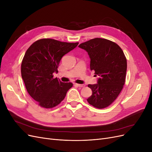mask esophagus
<instances>
[{
  "instance_id": "34e87169",
  "label": "esophagus",
  "mask_w": 152,
  "mask_h": 152,
  "mask_svg": "<svg viewBox=\"0 0 152 152\" xmlns=\"http://www.w3.org/2000/svg\"><path fill=\"white\" fill-rule=\"evenodd\" d=\"M76 86L78 87H83L85 86L84 84H76Z\"/></svg>"
}]
</instances>
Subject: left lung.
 <instances>
[{
  "label": "left lung",
  "mask_w": 152,
  "mask_h": 152,
  "mask_svg": "<svg viewBox=\"0 0 152 152\" xmlns=\"http://www.w3.org/2000/svg\"><path fill=\"white\" fill-rule=\"evenodd\" d=\"M79 47L86 50L91 59V70L98 75V84H89L92 95L87 101L94 107L104 108L111 104L125 84L127 59L122 49L111 40L91 39Z\"/></svg>",
  "instance_id": "left-lung-1"
}]
</instances>
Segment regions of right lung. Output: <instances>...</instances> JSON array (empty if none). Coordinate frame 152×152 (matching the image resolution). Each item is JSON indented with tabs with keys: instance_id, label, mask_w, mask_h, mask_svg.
Instances as JSON below:
<instances>
[{
	"instance_id": "1",
	"label": "right lung",
	"mask_w": 152,
	"mask_h": 152,
	"mask_svg": "<svg viewBox=\"0 0 152 152\" xmlns=\"http://www.w3.org/2000/svg\"><path fill=\"white\" fill-rule=\"evenodd\" d=\"M79 42H64L52 39L35 41L26 51L21 66L22 79L28 94L41 107L52 108L60 103L73 86L53 78L61 58Z\"/></svg>"
}]
</instances>
